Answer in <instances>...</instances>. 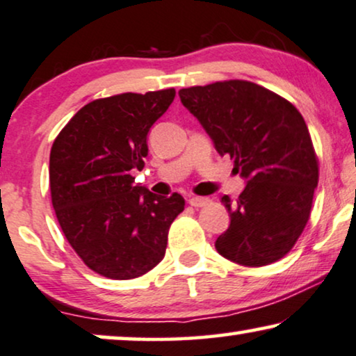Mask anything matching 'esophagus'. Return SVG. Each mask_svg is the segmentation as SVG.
<instances>
[{
    "mask_svg": "<svg viewBox=\"0 0 356 356\" xmlns=\"http://www.w3.org/2000/svg\"><path fill=\"white\" fill-rule=\"evenodd\" d=\"M188 203H191L192 207L200 208V207H205V205H208V203H210V200H208L207 197H192L191 200H188Z\"/></svg>",
    "mask_w": 356,
    "mask_h": 356,
    "instance_id": "34e87169",
    "label": "esophagus"
}]
</instances>
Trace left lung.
Instances as JSON below:
<instances>
[{"label": "left lung", "instance_id": "8db88e82", "mask_svg": "<svg viewBox=\"0 0 356 356\" xmlns=\"http://www.w3.org/2000/svg\"><path fill=\"white\" fill-rule=\"evenodd\" d=\"M221 156L248 179L243 193L221 202L231 225L216 239L222 257L264 267L290 252L309 221L319 161L305 118L285 97L244 79L179 91Z\"/></svg>", "mask_w": 356, "mask_h": 356}]
</instances>
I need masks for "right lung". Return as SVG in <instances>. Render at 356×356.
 Segmentation results:
<instances>
[{"instance_id": "add662e5", "label": "right lung", "mask_w": 356, "mask_h": 356, "mask_svg": "<svg viewBox=\"0 0 356 356\" xmlns=\"http://www.w3.org/2000/svg\"><path fill=\"white\" fill-rule=\"evenodd\" d=\"M175 89L96 99L74 113L50 151L56 220L79 259L112 280H131L165 254L169 227L184 211L179 193L158 197L134 186L143 169L146 136Z\"/></svg>"}]
</instances>
